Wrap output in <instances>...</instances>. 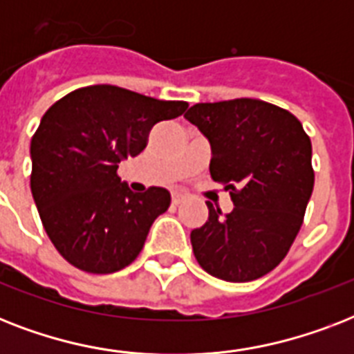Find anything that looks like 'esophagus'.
<instances>
[{
	"label": "esophagus",
	"instance_id": "1",
	"mask_svg": "<svg viewBox=\"0 0 354 354\" xmlns=\"http://www.w3.org/2000/svg\"><path fill=\"white\" fill-rule=\"evenodd\" d=\"M183 200V196L180 193H172V204L174 205H178L180 204V202H182Z\"/></svg>",
	"mask_w": 354,
	"mask_h": 354
}]
</instances>
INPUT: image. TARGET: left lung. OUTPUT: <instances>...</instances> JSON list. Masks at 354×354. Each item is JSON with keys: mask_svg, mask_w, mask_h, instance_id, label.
<instances>
[{"mask_svg": "<svg viewBox=\"0 0 354 354\" xmlns=\"http://www.w3.org/2000/svg\"><path fill=\"white\" fill-rule=\"evenodd\" d=\"M185 119L209 139V172L230 191L233 211L211 202L191 232L194 257L218 279L263 277L286 257L314 187L313 145L296 115L259 99L198 102Z\"/></svg>", "mask_w": 354, "mask_h": 354, "instance_id": "left-lung-1", "label": "left lung"}]
</instances>
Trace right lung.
I'll list each match as a JSON object with an SVG mask.
<instances>
[{
  "label": "right lung",
  "mask_w": 354,
  "mask_h": 354,
  "mask_svg": "<svg viewBox=\"0 0 354 354\" xmlns=\"http://www.w3.org/2000/svg\"><path fill=\"white\" fill-rule=\"evenodd\" d=\"M187 106L97 84L71 91L44 113L30 139V191L44 230L75 268L113 274L143 250L171 193H132L118 167L147 147L154 124Z\"/></svg>",
  "instance_id": "obj_1"
}]
</instances>
